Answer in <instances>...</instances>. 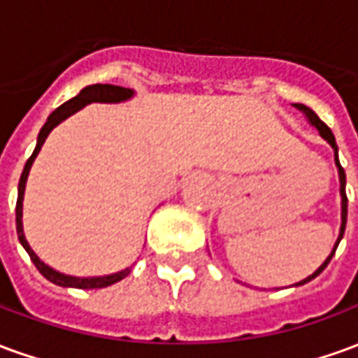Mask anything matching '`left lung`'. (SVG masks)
Wrapping results in <instances>:
<instances>
[{
  "label": "left lung",
  "instance_id": "8db88e82",
  "mask_svg": "<svg viewBox=\"0 0 358 358\" xmlns=\"http://www.w3.org/2000/svg\"><path fill=\"white\" fill-rule=\"evenodd\" d=\"M295 107H297V109H299V110H303V113L307 115V118H308V120H310V124L316 126V130L320 132V136H322L324 140L328 141V143H330L331 148L336 149V164H338L339 182H341V187H339V189H341V230H339V238H338V241H336V245H334V251H331L330 257H328V259L324 261L322 266H320V268L316 270L315 274H310V276H308V278H305L303 282H299V284H295V285H303V284H307V282H310L313 278L318 276V274H320V272H322V270L326 268V266H328V263H330V261H331V257H334V253H336V249H338L339 241H341V238H343V234H345V222H347V194H345V171H343V166L339 164L338 145H336V138H334V134H331L330 128H328V126L324 124L322 120L318 118V115H316L315 110L308 109L307 105H303V103H295Z\"/></svg>",
  "mask_w": 358,
  "mask_h": 358
}]
</instances>
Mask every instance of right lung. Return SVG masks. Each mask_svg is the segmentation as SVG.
Here are the masks:
<instances>
[{"label": "right lung", "mask_w": 358, "mask_h": 358, "mask_svg": "<svg viewBox=\"0 0 358 358\" xmlns=\"http://www.w3.org/2000/svg\"><path fill=\"white\" fill-rule=\"evenodd\" d=\"M132 90L130 88H122V86H113V84H94V86H86V88L82 90L80 94L73 97V99H69L66 103H63L61 107L51 113L50 117H48V122L43 124V128L40 130V136H38V143H36L34 153L30 155V159L24 164V171L20 174V182H19V197H17V234H19V241L22 243V248L27 249V253L32 259V263L36 264V268L40 270V274L43 278H48L50 282L57 285H63V287H78V289H95V287H107L110 284H117L120 282L122 278L128 276V272L130 268L122 270V272H117V274H110V276H99V278H74V276H66V274H61L57 270H53L48 264H43L38 255H36L34 251L30 249L28 245L27 238H24V234H22V197H24V186H27V178H28V172H30V166L34 163L36 155L40 153V149H42L43 141L45 138L50 136V132L59 124V122H63L66 117H71L74 115L76 110H80L84 105H88V103L99 101V103H118V101H124L128 97H132Z\"/></svg>", "instance_id": "right-lung-1"}]
</instances>
